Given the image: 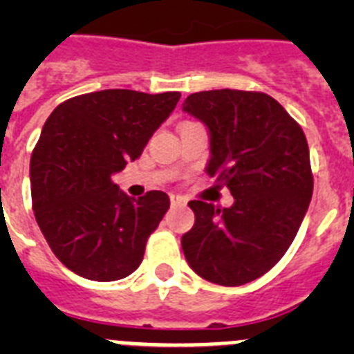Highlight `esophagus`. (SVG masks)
Here are the masks:
<instances>
[{"label":"esophagus","instance_id":"esophagus-1","mask_svg":"<svg viewBox=\"0 0 354 354\" xmlns=\"http://www.w3.org/2000/svg\"><path fill=\"white\" fill-rule=\"evenodd\" d=\"M170 204L174 205H184L186 204V198H183V196H179V195H170Z\"/></svg>","mask_w":354,"mask_h":354}]
</instances>
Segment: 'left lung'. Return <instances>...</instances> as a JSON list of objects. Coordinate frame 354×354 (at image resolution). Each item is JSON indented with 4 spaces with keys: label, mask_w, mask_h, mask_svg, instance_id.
Here are the masks:
<instances>
[{
    "label": "left lung",
    "mask_w": 354,
    "mask_h": 354,
    "mask_svg": "<svg viewBox=\"0 0 354 354\" xmlns=\"http://www.w3.org/2000/svg\"><path fill=\"white\" fill-rule=\"evenodd\" d=\"M183 109L211 134L209 177L223 183L232 207L192 200L195 225L180 239L198 277L236 287L257 280L286 255L314 189L305 133L273 97L245 90L187 95Z\"/></svg>",
    "instance_id": "8db88e82"
}]
</instances>
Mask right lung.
I'll list each match as a JSON object with an SVG mask.
<instances>
[{
  "instance_id": "obj_1",
  "label": "right lung",
  "mask_w": 354,
  "mask_h": 354,
  "mask_svg": "<svg viewBox=\"0 0 354 354\" xmlns=\"http://www.w3.org/2000/svg\"><path fill=\"white\" fill-rule=\"evenodd\" d=\"M179 99L101 90L67 99L44 124L30 161L33 212L56 259L80 277L113 282L142 264L170 198H129L111 177L142 156Z\"/></svg>"
}]
</instances>
